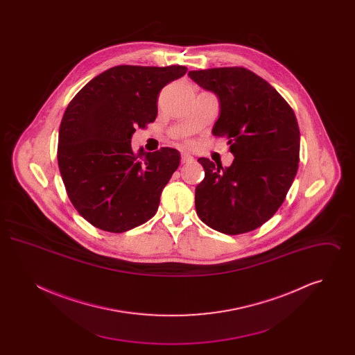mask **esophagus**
I'll list each match as a JSON object with an SVG mask.
<instances>
[{
	"label": "esophagus",
	"instance_id": "1",
	"mask_svg": "<svg viewBox=\"0 0 355 355\" xmlns=\"http://www.w3.org/2000/svg\"><path fill=\"white\" fill-rule=\"evenodd\" d=\"M193 159H194V158H193V157H191L189 153H182V154H181V162H182V164L191 162Z\"/></svg>",
	"mask_w": 355,
	"mask_h": 355
}]
</instances>
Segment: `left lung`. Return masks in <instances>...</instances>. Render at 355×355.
<instances>
[{"label":"left lung","instance_id":"obj_1","mask_svg":"<svg viewBox=\"0 0 355 355\" xmlns=\"http://www.w3.org/2000/svg\"><path fill=\"white\" fill-rule=\"evenodd\" d=\"M189 77L217 94L220 119L213 135L226 137L229 168L198 158L205 178L196 210L209 227L229 236L252 232L285 201L300 162V128L285 98L249 69L191 70Z\"/></svg>","mask_w":355,"mask_h":355}]
</instances>
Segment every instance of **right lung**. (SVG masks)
<instances>
[{"label": "right lung", "instance_id": "add662e5", "mask_svg": "<svg viewBox=\"0 0 355 355\" xmlns=\"http://www.w3.org/2000/svg\"><path fill=\"white\" fill-rule=\"evenodd\" d=\"M187 68L171 65L107 69L76 94L58 133V168L76 210L93 226L123 233L150 220L180 165V152H133L135 128L157 117L164 86Z\"/></svg>", "mask_w": 355, "mask_h": 355}]
</instances>
